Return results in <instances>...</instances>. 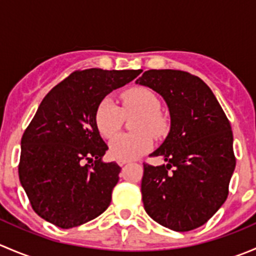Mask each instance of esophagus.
Instances as JSON below:
<instances>
[{"mask_svg": "<svg viewBox=\"0 0 256 256\" xmlns=\"http://www.w3.org/2000/svg\"><path fill=\"white\" fill-rule=\"evenodd\" d=\"M128 162V160H118V166H124V164H126Z\"/></svg>", "mask_w": 256, "mask_h": 256, "instance_id": "esophagus-1", "label": "esophagus"}]
</instances>
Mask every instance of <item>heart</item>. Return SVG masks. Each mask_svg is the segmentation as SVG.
<instances>
[{"label": "heart", "mask_w": 256, "mask_h": 256, "mask_svg": "<svg viewBox=\"0 0 256 256\" xmlns=\"http://www.w3.org/2000/svg\"><path fill=\"white\" fill-rule=\"evenodd\" d=\"M122 108L112 99L105 98L95 112L98 130L104 138H112L122 126L125 115L140 114L134 122V134H121L110 142L109 151L114 158L134 160L148 152L154 138L167 134L168 124L160 112L161 102L157 95L147 88H132L121 95Z\"/></svg>", "instance_id": "heart-1"}]
</instances>
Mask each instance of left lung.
<instances>
[{
  "instance_id": "obj_1",
  "label": "left lung",
  "mask_w": 256,
  "mask_h": 256,
  "mask_svg": "<svg viewBox=\"0 0 256 256\" xmlns=\"http://www.w3.org/2000/svg\"><path fill=\"white\" fill-rule=\"evenodd\" d=\"M136 82L158 92L171 116L166 140L151 154L167 164H144V210L172 230H193L228 197L236 168L230 122L208 85L187 72L151 69Z\"/></svg>"
}]
</instances>
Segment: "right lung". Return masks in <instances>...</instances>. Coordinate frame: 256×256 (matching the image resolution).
I'll use <instances>...</instances> for the list:
<instances>
[{
	"label": "right lung",
	"instance_id": "right-lung-1",
	"mask_svg": "<svg viewBox=\"0 0 256 256\" xmlns=\"http://www.w3.org/2000/svg\"><path fill=\"white\" fill-rule=\"evenodd\" d=\"M138 70H76L46 95L20 141V184L33 210L63 229L106 210L121 167L102 162L108 144L95 122L108 94Z\"/></svg>",
	"mask_w": 256,
	"mask_h": 256
}]
</instances>
